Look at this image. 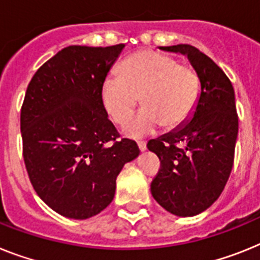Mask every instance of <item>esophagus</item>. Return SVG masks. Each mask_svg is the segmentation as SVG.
Returning a JSON list of instances; mask_svg holds the SVG:
<instances>
[{"mask_svg": "<svg viewBox=\"0 0 260 260\" xmlns=\"http://www.w3.org/2000/svg\"><path fill=\"white\" fill-rule=\"evenodd\" d=\"M137 145H139V149H140L141 152L147 149V143H145V141H144V140L137 141Z\"/></svg>", "mask_w": 260, "mask_h": 260, "instance_id": "esophagus-1", "label": "esophagus"}]
</instances>
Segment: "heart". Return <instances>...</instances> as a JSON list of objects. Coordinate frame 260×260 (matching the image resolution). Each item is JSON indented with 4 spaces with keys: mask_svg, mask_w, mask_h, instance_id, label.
Returning <instances> with one entry per match:
<instances>
[{
    "mask_svg": "<svg viewBox=\"0 0 260 260\" xmlns=\"http://www.w3.org/2000/svg\"><path fill=\"white\" fill-rule=\"evenodd\" d=\"M106 110L119 125L136 110L140 113L124 126L128 136L152 134L162 124L165 129L184 125L193 115L200 98V76L189 63L157 51H140L119 66V75L107 76L102 87Z\"/></svg>",
    "mask_w": 260,
    "mask_h": 260,
    "instance_id": "1",
    "label": "heart"
}]
</instances>
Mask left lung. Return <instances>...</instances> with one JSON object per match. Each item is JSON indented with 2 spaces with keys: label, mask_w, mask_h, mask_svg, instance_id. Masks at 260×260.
<instances>
[{
  "label": "left lung",
  "mask_w": 260,
  "mask_h": 260,
  "mask_svg": "<svg viewBox=\"0 0 260 260\" xmlns=\"http://www.w3.org/2000/svg\"><path fill=\"white\" fill-rule=\"evenodd\" d=\"M187 55L201 82V96L190 123L147 144L160 158L150 184L154 200L180 217L210 208L223 191L234 164L238 113L228 75L190 45L164 46Z\"/></svg>",
  "instance_id": "left-lung-1"
}]
</instances>
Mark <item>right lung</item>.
I'll return each instance as SVG.
<instances>
[{
	"label": "right lung",
	"mask_w": 260,
	"mask_h": 260,
	"mask_svg": "<svg viewBox=\"0 0 260 260\" xmlns=\"http://www.w3.org/2000/svg\"><path fill=\"white\" fill-rule=\"evenodd\" d=\"M124 45L69 46L37 70L21 107L23 161L58 214L87 219L112 202L124 164L140 153L108 119L102 87Z\"/></svg>",
	"instance_id": "obj_1"
}]
</instances>
